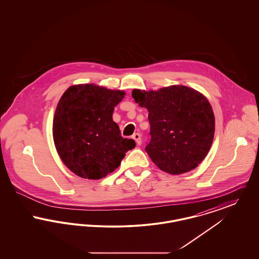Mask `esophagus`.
Listing matches in <instances>:
<instances>
[{
	"instance_id": "1",
	"label": "esophagus",
	"mask_w": 259,
	"mask_h": 259,
	"mask_svg": "<svg viewBox=\"0 0 259 259\" xmlns=\"http://www.w3.org/2000/svg\"><path fill=\"white\" fill-rule=\"evenodd\" d=\"M132 138L135 140L136 144L138 145V146H141V144H142V139H141V136L139 133H136L134 135L132 136Z\"/></svg>"
}]
</instances>
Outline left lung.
<instances>
[{
    "label": "left lung",
    "mask_w": 259,
    "mask_h": 259,
    "mask_svg": "<svg viewBox=\"0 0 259 259\" xmlns=\"http://www.w3.org/2000/svg\"><path fill=\"white\" fill-rule=\"evenodd\" d=\"M132 97L148 111L151 139L146 151L160 170L181 175L205 159L214 136V114L205 95L178 84L133 89Z\"/></svg>",
    "instance_id": "obj_1"
}]
</instances>
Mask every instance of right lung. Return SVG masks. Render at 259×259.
Segmentation results:
<instances>
[{"label": "right lung", "instance_id": "add662e5", "mask_svg": "<svg viewBox=\"0 0 259 259\" xmlns=\"http://www.w3.org/2000/svg\"><path fill=\"white\" fill-rule=\"evenodd\" d=\"M124 97V90L94 83L72 85L62 95L53 117V141L62 162L76 176L105 178L135 148V141L123 139L112 120Z\"/></svg>", "mask_w": 259, "mask_h": 259}]
</instances>
